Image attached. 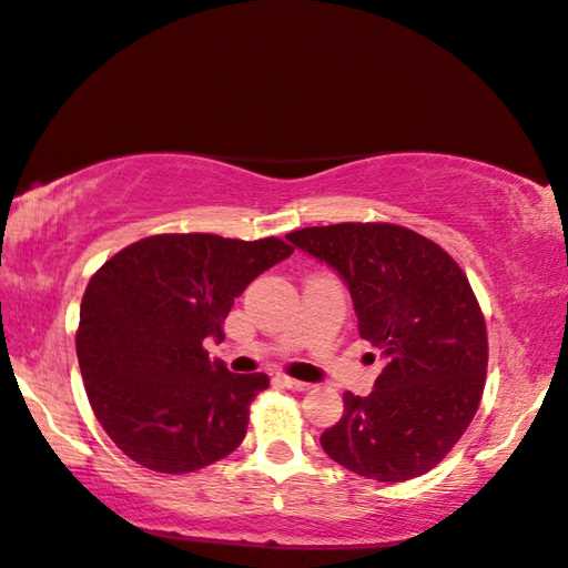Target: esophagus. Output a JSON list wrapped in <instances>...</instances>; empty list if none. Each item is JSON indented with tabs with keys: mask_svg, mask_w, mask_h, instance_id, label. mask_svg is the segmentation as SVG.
<instances>
[{
	"mask_svg": "<svg viewBox=\"0 0 568 568\" xmlns=\"http://www.w3.org/2000/svg\"><path fill=\"white\" fill-rule=\"evenodd\" d=\"M280 384L286 386V388H292V390H308L311 388V384L292 379V376H280Z\"/></svg>",
	"mask_w": 568,
	"mask_h": 568,
	"instance_id": "obj_1",
	"label": "esophagus"
}]
</instances>
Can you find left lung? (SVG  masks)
Returning a JSON list of instances; mask_svg holds the SVG:
<instances>
[{
    "label": "left lung",
    "instance_id": "left-lung-1",
    "mask_svg": "<svg viewBox=\"0 0 568 568\" xmlns=\"http://www.w3.org/2000/svg\"><path fill=\"white\" fill-rule=\"evenodd\" d=\"M286 241L345 282L359 335L384 357L369 396L345 390L325 455L376 481L430 471L484 394L488 339L469 280L443 247L390 223L316 225Z\"/></svg>",
    "mask_w": 568,
    "mask_h": 568
}]
</instances>
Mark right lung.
Instances as JSON below:
<instances>
[{
    "instance_id": "1",
    "label": "right lung",
    "mask_w": 568,
    "mask_h": 568,
    "mask_svg": "<svg viewBox=\"0 0 568 568\" xmlns=\"http://www.w3.org/2000/svg\"><path fill=\"white\" fill-rule=\"evenodd\" d=\"M280 237L153 235L113 255L82 296L78 359L97 420L125 457L186 474L229 457L264 374H233L204 339L252 280L292 255Z\"/></svg>"
}]
</instances>
